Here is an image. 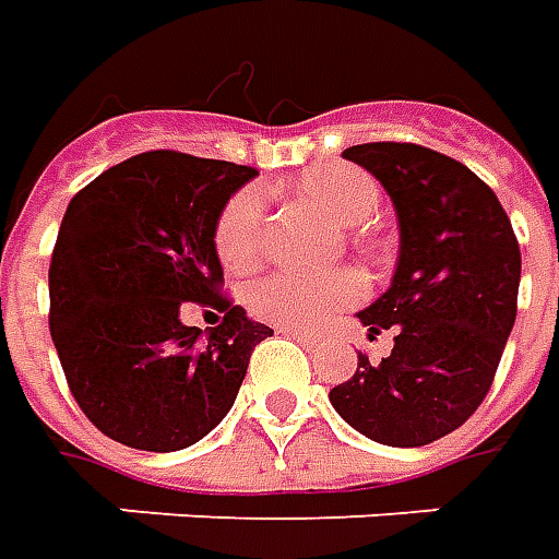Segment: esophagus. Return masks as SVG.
<instances>
[{
	"label": "esophagus",
	"mask_w": 559,
	"mask_h": 559,
	"mask_svg": "<svg viewBox=\"0 0 559 559\" xmlns=\"http://www.w3.org/2000/svg\"><path fill=\"white\" fill-rule=\"evenodd\" d=\"M281 335H287V338L299 341L302 347H317V344H320L314 335H308V332H302V329H281Z\"/></svg>",
	"instance_id": "1"
}]
</instances>
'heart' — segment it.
<instances>
[{
	"instance_id": "b5f03b06",
	"label": "heart",
	"mask_w": 559,
	"mask_h": 559,
	"mask_svg": "<svg viewBox=\"0 0 559 559\" xmlns=\"http://www.w3.org/2000/svg\"><path fill=\"white\" fill-rule=\"evenodd\" d=\"M296 191L335 218L344 227H359L374 218L380 206V185L359 167L326 164L311 167L296 179ZM266 242V200L260 188H242L224 203L215 224V251L227 269H245L254 263ZM365 284L356 272L332 275H302L275 272L257 281L248 302L257 314L284 329H317L329 317L362 299Z\"/></svg>"
}]
</instances>
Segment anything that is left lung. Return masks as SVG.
Returning <instances> with one entry per match:
<instances>
[{"label": "left lung", "mask_w": 559, "mask_h": 559, "mask_svg": "<svg viewBox=\"0 0 559 559\" xmlns=\"http://www.w3.org/2000/svg\"><path fill=\"white\" fill-rule=\"evenodd\" d=\"M386 188L401 251L389 290L359 311L368 338L395 335L386 359L329 392L356 431L383 445H428L476 413L515 326L521 251L512 221L476 173L416 143L344 148Z\"/></svg>", "instance_id": "1"}]
</instances>
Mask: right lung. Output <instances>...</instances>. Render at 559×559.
<instances>
[{
  "label": "right lung",
  "instance_id": "obj_1",
  "mask_svg": "<svg viewBox=\"0 0 559 559\" xmlns=\"http://www.w3.org/2000/svg\"><path fill=\"white\" fill-rule=\"evenodd\" d=\"M254 167L155 148L104 170L68 203L50 260V335L68 389L110 440L176 452L239 395L272 329L224 293L215 224ZM225 314L203 333L181 311Z\"/></svg>",
  "mask_w": 559,
  "mask_h": 559
}]
</instances>
